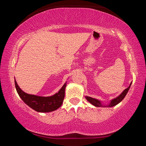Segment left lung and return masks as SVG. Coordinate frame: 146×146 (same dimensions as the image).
<instances>
[{
	"label": "left lung",
	"mask_w": 146,
	"mask_h": 146,
	"mask_svg": "<svg viewBox=\"0 0 146 146\" xmlns=\"http://www.w3.org/2000/svg\"><path fill=\"white\" fill-rule=\"evenodd\" d=\"M131 85V82L129 87L125 89V90H123L122 92V93H121L119 96H118L117 97L113 98V99H112L110 101V102L108 104H106V105H104L100 100L96 99V98H94L90 97H88V96H86L85 98H86V100H87L89 102L91 103L92 105L96 106V107L111 108V107H113V106L117 105L118 104H119L121 101H122L123 98H124L125 95H127L128 91H129V90Z\"/></svg>",
	"instance_id": "left-lung-1"
}]
</instances>
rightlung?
Masks as SVG:
<instances>
[{"mask_svg": "<svg viewBox=\"0 0 146 146\" xmlns=\"http://www.w3.org/2000/svg\"><path fill=\"white\" fill-rule=\"evenodd\" d=\"M67 84L66 82L58 93L49 97H41L28 94L21 90L17 84L15 78V85L19 97L26 104L35 111L40 113H48L57 110L62 106L65 96V89Z\"/></svg>", "mask_w": 146, "mask_h": 146, "instance_id": "1", "label": "right lung"}]
</instances>
